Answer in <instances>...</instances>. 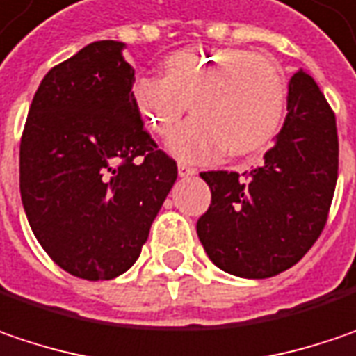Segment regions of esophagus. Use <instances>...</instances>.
<instances>
[{
  "label": "esophagus",
  "mask_w": 356,
  "mask_h": 356,
  "mask_svg": "<svg viewBox=\"0 0 356 356\" xmlns=\"http://www.w3.org/2000/svg\"><path fill=\"white\" fill-rule=\"evenodd\" d=\"M178 174H180L182 178H188V176H194V174H196V168L186 164V162H180V164H178Z\"/></svg>",
  "instance_id": "esophagus-1"
}]
</instances>
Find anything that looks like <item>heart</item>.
Segmentation results:
<instances>
[{
    "label": "heart",
    "mask_w": 356,
    "mask_h": 356,
    "mask_svg": "<svg viewBox=\"0 0 356 356\" xmlns=\"http://www.w3.org/2000/svg\"><path fill=\"white\" fill-rule=\"evenodd\" d=\"M286 94L278 65L242 47L176 49L162 76H138L130 88L138 114L158 136L172 134L190 104L196 116L174 134L170 150L192 162L264 150L282 124Z\"/></svg>",
    "instance_id": "b5f03b06"
}]
</instances>
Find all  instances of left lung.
<instances>
[{
  "label": "left lung",
  "mask_w": 356,
  "mask_h": 356,
  "mask_svg": "<svg viewBox=\"0 0 356 356\" xmlns=\"http://www.w3.org/2000/svg\"><path fill=\"white\" fill-rule=\"evenodd\" d=\"M289 114L264 164L248 174L200 176L212 202L196 222L210 260L242 278H268L294 266L321 236L339 176L337 120L307 72L289 83Z\"/></svg>",
  "instance_id": "8db88e82"
}]
</instances>
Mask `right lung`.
Wrapping results in <instances>:
<instances>
[{"mask_svg": "<svg viewBox=\"0 0 356 356\" xmlns=\"http://www.w3.org/2000/svg\"><path fill=\"white\" fill-rule=\"evenodd\" d=\"M122 42H94L54 65L29 106L19 192L47 257L86 280L138 260L178 166L134 106Z\"/></svg>", "mask_w": 356, "mask_h": 356, "instance_id": "right-lung-1", "label": "right lung"}]
</instances>
